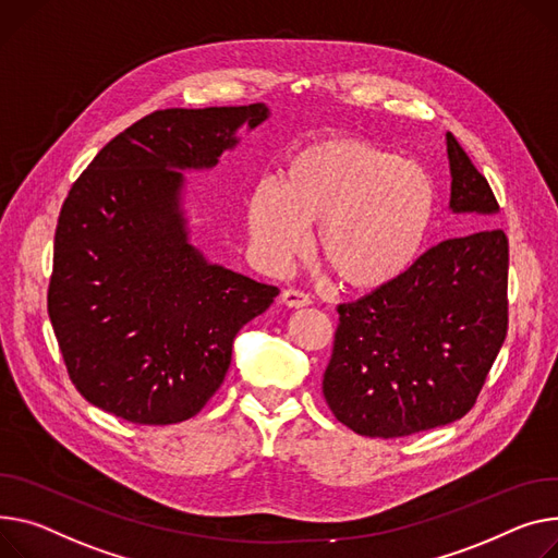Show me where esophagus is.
<instances>
[{
	"label": "esophagus",
	"instance_id": "34e87169",
	"mask_svg": "<svg viewBox=\"0 0 558 558\" xmlns=\"http://www.w3.org/2000/svg\"><path fill=\"white\" fill-rule=\"evenodd\" d=\"M280 299H282V303H284L289 310H303V307L312 305L310 295L303 293V291H299V289H284Z\"/></svg>",
	"mask_w": 558,
	"mask_h": 558
}]
</instances>
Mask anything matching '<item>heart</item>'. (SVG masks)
Instances as JSON below:
<instances>
[{"mask_svg": "<svg viewBox=\"0 0 558 558\" xmlns=\"http://www.w3.org/2000/svg\"><path fill=\"white\" fill-rule=\"evenodd\" d=\"M435 217L424 168L354 138H323L295 150L280 179L259 181L246 202L251 244L267 269L314 253L343 289L395 282L417 257Z\"/></svg>", "mask_w": 558, "mask_h": 558, "instance_id": "1", "label": "heart"}]
</instances>
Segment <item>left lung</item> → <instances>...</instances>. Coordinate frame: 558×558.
Segmentation results:
<instances>
[{
    "mask_svg": "<svg viewBox=\"0 0 558 558\" xmlns=\"http://www.w3.org/2000/svg\"><path fill=\"white\" fill-rule=\"evenodd\" d=\"M449 208L471 215L395 282L339 305L323 377L333 417L367 437H403L464 417L507 337V235L487 179L447 132Z\"/></svg>",
    "mask_w": 558,
    "mask_h": 558,
    "instance_id": "8db88e82",
    "label": "left lung"
}]
</instances>
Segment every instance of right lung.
I'll list each match as a JSON object with an SVG mask.
<instances>
[{
    "label": "right lung",
    "mask_w": 558,
    "mask_h": 558,
    "mask_svg": "<svg viewBox=\"0 0 558 558\" xmlns=\"http://www.w3.org/2000/svg\"><path fill=\"white\" fill-rule=\"evenodd\" d=\"M269 119L263 102L159 109L111 138L62 204L49 318L69 379L100 411L166 426L227 377L238 331L278 287L213 265L191 242L185 170H210Z\"/></svg>",
    "instance_id": "add662e5"
}]
</instances>
